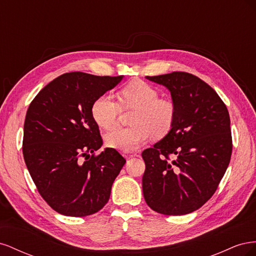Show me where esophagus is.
Here are the masks:
<instances>
[{
	"label": "esophagus",
	"mask_w": 256,
	"mask_h": 256,
	"mask_svg": "<svg viewBox=\"0 0 256 256\" xmlns=\"http://www.w3.org/2000/svg\"><path fill=\"white\" fill-rule=\"evenodd\" d=\"M138 154L136 152H129V154H125V157L127 159H130V158H134V157H136Z\"/></svg>",
	"instance_id": "obj_1"
}]
</instances>
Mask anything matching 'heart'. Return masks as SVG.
Returning <instances> with one entry per match:
<instances>
[{
	"instance_id": "1",
	"label": "heart",
	"mask_w": 256,
	"mask_h": 256,
	"mask_svg": "<svg viewBox=\"0 0 256 256\" xmlns=\"http://www.w3.org/2000/svg\"><path fill=\"white\" fill-rule=\"evenodd\" d=\"M124 108H136L132 124L128 128H118L106 136V145L111 148L130 152L144 144L150 134L160 138L171 131L176 108L173 102L160 98L159 92L144 81H134L120 90ZM122 106L110 94H102L92 104V116L98 126L110 130L118 125Z\"/></svg>"
}]
</instances>
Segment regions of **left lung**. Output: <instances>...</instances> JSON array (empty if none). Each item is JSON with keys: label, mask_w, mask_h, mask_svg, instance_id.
<instances>
[{"label": "left lung", "mask_w": 256, "mask_h": 256, "mask_svg": "<svg viewBox=\"0 0 256 256\" xmlns=\"http://www.w3.org/2000/svg\"><path fill=\"white\" fill-rule=\"evenodd\" d=\"M146 78L171 92L176 118L171 131L142 152L143 196L159 214H187L214 196L228 166L233 143L228 108L192 74Z\"/></svg>", "instance_id": "left-lung-1"}]
</instances>
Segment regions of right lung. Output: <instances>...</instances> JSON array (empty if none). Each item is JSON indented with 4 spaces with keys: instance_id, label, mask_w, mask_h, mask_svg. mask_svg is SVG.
Wrapping results in <instances>:
<instances>
[{
    "instance_id": "add662e5",
    "label": "right lung",
    "mask_w": 256,
    "mask_h": 256,
    "mask_svg": "<svg viewBox=\"0 0 256 256\" xmlns=\"http://www.w3.org/2000/svg\"><path fill=\"white\" fill-rule=\"evenodd\" d=\"M122 76L67 72L38 92L30 104L22 152L30 177L47 204L64 216L99 212L126 159L102 145L92 116L95 99L118 85Z\"/></svg>"
}]
</instances>
